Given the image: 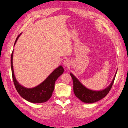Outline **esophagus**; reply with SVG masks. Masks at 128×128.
<instances>
[{
	"label": "esophagus",
	"mask_w": 128,
	"mask_h": 128,
	"mask_svg": "<svg viewBox=\"0 0 128 128\" xmlns=\"http://www.w3.org/2000/svg\"><path fill=\"white\" fill-rule=\"evenodd\" d=\"M70 60L68 59H66L64 60V61L63 62V64L65 67H68L70 65Z\"/></svg>",
	"instance_id": "1"
}]
</instances>
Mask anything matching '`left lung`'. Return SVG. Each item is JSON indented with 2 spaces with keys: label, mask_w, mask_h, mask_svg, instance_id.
Returning a JSON list of instances; mask_svg holds the SVG:
<instances>
[{
  "label": "left lung",
  "mask_w": 128,
  "mask_h": 128,
  "mask_svg": "<svg viewBox=\"0 0 128 128\" xmlns=\"http://www.w3.org/2000/svg\"><path fill=\"white\" fill-rule=\"evenodd\" d=\"M117 72V70L115 73L111 84L106 88L100 91H94L86 88L74 75L70 73V75L73 81V89L75 95L80 100L86 103H93L103 98L111 89Z\"/></svg>",
  "instance_id": "left-lung-1"
}]
</instances>
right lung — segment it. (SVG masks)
<instances>
[{"label": "right lung", "mask_w": 128, "mask_h": 128, "mask_svg": "<svg viewBox=\"0 0 128 128\" xmlns=\"http://www.w3.org/2000/svg\"><path fill=\"white\" fill-rule=\"evenodd\" d=\"M21 34H20L16 38L14 45ZM13 51L11 56L12 75L13 82L19 94L26 100L33 103H44L47 101L52 96L53 91L54 89V84L56 79L64 72L63 67L61 65L59 66L50 74L42 82L37 86L32 88H27L20 84L16 78L13 68Z\"/></svg>", "instance_id": "right-lung-1"}]
</instances>
